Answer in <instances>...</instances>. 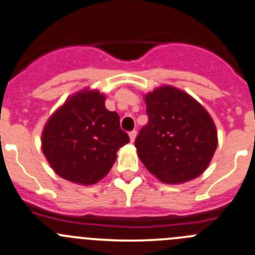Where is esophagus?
I'll list each match as a JSON object with an SVG mask.
<instances>
[{
	"label": "esophagus",
	"mask_w": 255,
	"mask_h": 255,
	"mask_svg": "<svg viewBox=\"0 0 255 255\" xmlns=\"http://www.w3.org/2000/svg\"><path fill=\"white\" fill-rule=\"evenodd\" d=\"M135 137H137V130H132L129 132V138H130V142H134Z\"/></svg>",
	"instance_id": "1"
}]
</instances>
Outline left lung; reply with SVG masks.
Instances as JSON below:
<instances>
[{
	"label": "left lung",
	"instance_id": "1",
	"mask_svg": "<svg viewBox=\"0 0 255 255\" xmlns=\"http://www.w3.org/2000/svg\"><path fill=\"white\" fill-rule=\"evenodd\" d=\"M144 102L148 123L134 142L144 167L168 184L199 177L218 145L211 115L187 92L167 85L147 93Z\"/></svg>",
	"mask_w": 255,
	"mask_h": 255
}]
</instances>
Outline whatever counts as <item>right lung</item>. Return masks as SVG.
Instances as JSON below:
<instances>
[{
  "instance_id": "obj_1",
  "label": "right lung",
  "mask_w": 255,
  "mask_h": 255,
  "mask_svg": "<svg viewBox=\"0 0 255 255\" xmlns=\"http://www.w3.org/2000/svg\"><path fill=\"white\" fill-rule=\"evenodd\" d=\"M106 96L85 88L70 96L42 130V152L56 174L68 182L91 185L112 168L117 150L129 142L120 116L105 106Z\"/></svg>"
}]
</instances>
